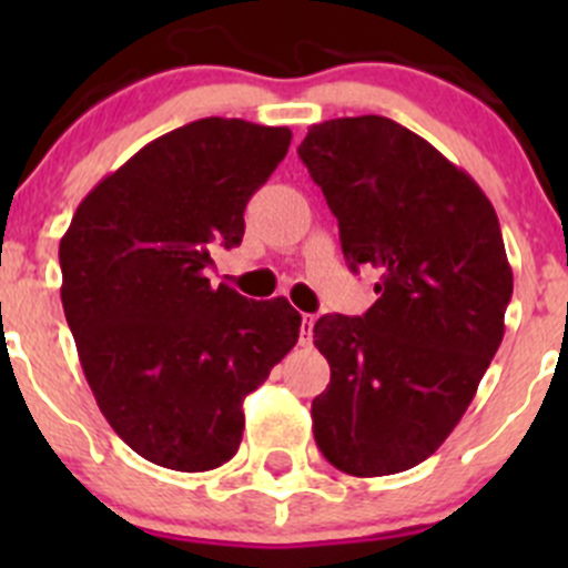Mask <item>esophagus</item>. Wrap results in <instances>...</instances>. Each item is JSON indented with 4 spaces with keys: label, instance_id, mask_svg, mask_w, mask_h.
I'll use <instances>...</instances> for the list:
<instances>
[{
    "label": "esophagus",
    "instance_id": "esophagus-1",
    "mask_svg": "<svg viewBox=\"0 0 568 568\" xmlns=\"http://www.w3.org/2000/svg\"><path fill=\"white\" fill-rule=\"evenodd\" d=\"M313 324H316V318L313 316H302V326H300V343L302 346H311L313 343Z\"/></svg>",
    "mask_w": 568,
    "mask_h": 568
}]
</instances>
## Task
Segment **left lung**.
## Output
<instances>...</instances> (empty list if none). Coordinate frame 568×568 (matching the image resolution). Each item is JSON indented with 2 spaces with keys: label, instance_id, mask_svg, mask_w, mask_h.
<instances>
[{
  "label": "left lung",
  "instance_id": "1",
  "mask_svg": "<svg viewBox=\"0 0 568 568\" xmlns=\"http://www.w3.org/2000/svg\"><path fill=\"white\" fill-rule=\"evenodd\" d=\"M300 159L348 266L382 272L368 313L313 326L332 371L316 445L357 478L404 473L448 439L500 348L514 291L500 222L473 178L390 118L311 125Z\"/></svg>",
  "mask_w": 568,
  "mask_h": 568
}]
</instances>
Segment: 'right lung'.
I'll return each mask as SVG.
<instances>
[{
    "label": "right lung",
    "mask_w": 568,
    "mask_h": 568,
    "mask_svg": "<svg viewBox=\"0 0 568 568\" xmlns=\"http://www.w3.org/2000/svg\"><path fill=\"white\" fill-rule=\"evenodd\" d=\"M291 145L285 125L203 118L148 142L79 203L60 242L62 307L88 385L142 459L205 473L236 456L244 398L302 316L205 277Z\"/></svg>",
    "instance_id": "obj_1"
}]
</instances>
